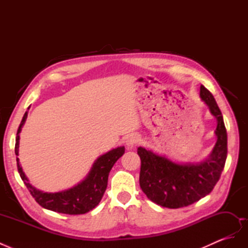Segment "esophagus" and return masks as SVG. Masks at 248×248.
<instances>
[{
	"label": "esophagus",
	"mask_w": 248,
	"mask_h": 248,
	"mask_svg": "<svg viewBox=\"0 0 248 248\" xmlns=\"http://www.w3.org/2000/svg\"><path fill=\"white\" fill-rule=\"evenodd\" d=\"M139 141H140V139L137 134H131V136H129L126 140V146L129 150H131L132 148H134V146H136Z\"/></svg>",
	"instance_id": "esophagus-1"
}]
</instances>
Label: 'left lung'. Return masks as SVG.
Wrapping results in <instances>:
<instances>
[{"instance_id": "left-lung-1", "label": "left lung", "mask_w": 248, "mask_h": 248, "mask_svg": "<svg viewBox=\"0 0 248 248\" xmlns=\"http://www.w3.org/2000/svg\"><path fill=\"white\" fill-rule=\"evenodd\" d=\"M200 97L216 119V142L207 158L199 162H177L151 150L139 147L140 185L150 201L177 209L193 204L212 191L218 181L228 154V136L221 111L213 95L201 86Z\"/></svg>"}]
</instances>
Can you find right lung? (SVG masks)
<instances>
[{
  "mask_svg": "<svg viewBox=\"0 0 248 248\" xmlns=\"http://www.w3.org/2000/svg\"><path fill=\"white\" fill-rule=\"evenodd\" d=\"M27 117L28 111L25 112L17 130L16 140V155H18L19 133L26 122ZM124 152L125 148L124 146H121L110 150L106 154H102L94 161L91 170H90L88 175L82 181L74 185L71 188L58 192H44L34 187L30 183L29 179L27 178L24 170H22L18 158H16L17 170L27 188L41 207L58 213L70 215L85 214L91 211L92 209L99 204L104 191L107 189L109 171L111 168L114 167L116 161L124 154Z\"/></svg>",
  "mask_w": 248,
  "mask_h": 248,
  "instance_id": "add662e5",
  "label": "right lung"
}]
</instances>
